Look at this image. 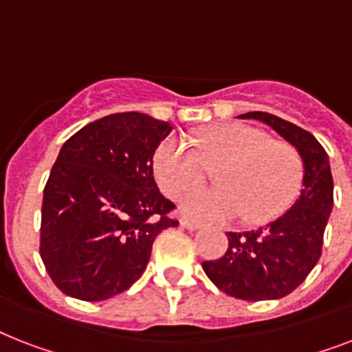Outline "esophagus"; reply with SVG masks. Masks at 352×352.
<instances>
[{
	"label": "esophagus",
	"instance_id": "obj_1",
	"mask_svg": "<svg viewBox=\"0 0 352 352\" xmlns=\"http://www.w3.org/2000/svg\"><path fill=\"white\" fill-rule=\"evenodd\" d=\"M181 225L184 226V228H188V230H199L201 228V225H199L197 221H190V219H181Z\"/></svg>",
	"mask_w": 352,
	"mask_h": 352
}]
</instances>
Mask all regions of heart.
<instances>
[{"label":"heart","mask_w":352,"mask_h":352,"mask_svg":"<svg viewBox=\"0 0 352 352\" xmlns=\"http://www.w3.org/2000/svg\"><path fill=\"white\" fill-rule=\"evenodd\" d=\"M204 159L221 166L219 188H199L181 199V212L190 219L232 221L245 217L263 223L279 215L300 190L303 166L290 144L270 140L267 133L245 124H225L199 138ZM160 190L179 197L204 179L203 157L184 137L171 135L160 142L153 157Z\"/></svg>","instance_id":"b5f03b06"}]
</instances>
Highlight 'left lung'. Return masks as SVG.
I'll return each mask as SVG.
<instances>
[{"mask_svg":"<svg viewBox=\"0 0 352 352\" xmlns=\"http://www.w3.org/2000/svg\"><path fill=\"white\" fill-rule=\"evenodd\" d=\"M239 118L263 122L294 146L303 162V188L294 204L267 226L228 232L226 254L204 261L203 270L228 296L246 301L279 300L305 281L322 256L334 203L333 173L327 151L305 129L263 111Z\"/></svg>","mask_w":352,"mask_h":352,"instance_id":"left-lung-1","label":"left lung"}]
</instances>
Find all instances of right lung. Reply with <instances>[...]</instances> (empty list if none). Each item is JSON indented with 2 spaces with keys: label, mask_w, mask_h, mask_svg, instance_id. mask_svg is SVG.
I'll use <instances>...</instances> for the list:
<instances>
[{
  "label": "right lung",
  "mask_w": 352,
  "mask_h": 352,
  "mask_svg": "<svg viewBox=\"0 0 352 352\" xmlns=\"http://www.w3.org/2000/svg\"><path fill=\"white\" fill-rule=\"evenodd\" d=\"M171 129L144 113H115L62 146L43 190L40 256L63 294L102 301L127 290L155 237L179 225L153 177L155 149Z\"/></svg>",
  "instance_id": "obj_1"
}]
</instances>
